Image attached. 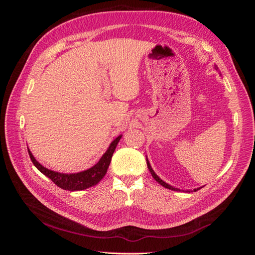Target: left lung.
<instances>
[{
	"instance_id": "1",
	"label": "left lung",
	"mask_w": 255,
	"mask_h": 255,
	"mask_svg": "<svg viewBox=\"0 0 255 255\" xmlns=\"http://www.w3.org/2000/svg\"><path fill=\"white\" fill-rule=\"evenodd\" d=\"M216 69H217V67H216ZM146 165H148V168H149V170H150V172H151V174H152V176L154 177V180H155L156 182H158L161 186H164L165 188H168V189H171V190H180V189H177V188H174V187H172L171 185H169V184H167L166 182H164L163 180L161 179H159V177L157 176V174L154 172V170L152 169V167H151V165H150V163H149V160H148V158H146ZM200 188H196V189H194V191H197V190H199Z\"/></svg>"
}]
</instances>
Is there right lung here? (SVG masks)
<instances>
[{
	"label": "right lung",
	"instance_id": "obj_1",
	"mask_svg": "<svg viewBox=\"0 0 255 255\" xmlns=\"http://www.w3.org/2000/svg\"><path fill=\"white\" fill-rule=\"evenodd\" d=\"M121 136L122 135H119L116 139H114V141H112L109 149H107V151L103 154L102 157L100 158V160L95 166H92L91 168L87 169V170H84L78 173H60L50 170V169L43 167L40 163H38L29 150L28 154L30 159L33 161V164L38 170L43 173L45 176H48L49 179H51V181L54 182L55 185H57L58 187L70 191L83 190L91 186H95V185H97L103 179L111 164L116 146H117L119 140L121 139Z\"/></svg>",
	"mask_w": 255,
	"mask_h": 255
}]
</instances>
